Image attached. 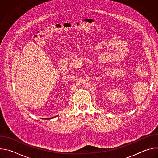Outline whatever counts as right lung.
I'll list each match as a JSON object with an SVG mask.
<instances>
[{"mask_svg":"<svg viewBox=\"0 0 158 158\" xmlns=\"http://www.w3.org/2000/svg\"><path fill=\"white\" fill-rule=\"evenodd\" d=\"M52 119V118H49V119Z\"/></svg>","mask_w":158,"mask_h":158,"instance_id":"obj_1","label":"right lung"}]
</instances>
